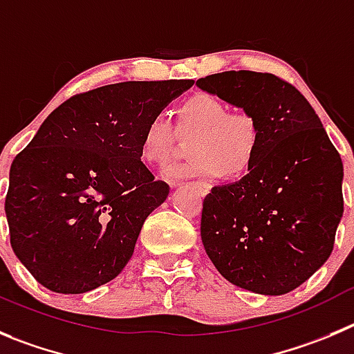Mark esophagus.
Here are the masks:
<instances>
[{"mask_svg": "<svg viewBox=\"0 0 354 354\" xmlns=\"http://www.w3.org/2000/svg\"><path fill=\"white\" fill-rule=\"evenodd\" d=\"M191 186L196 187L201 194H207L208 191H210V184L203 183V180H194V183H191Z\"/></svg>", "mask_w": 354, "mask_h": 354, "instance_id": "34e87169", "label": "esophagus"}]
</instances>
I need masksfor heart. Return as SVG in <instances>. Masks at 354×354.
<instances>
[{
    "instance_id": "obj_1",
    "label": "heart",
    "mask_w": 354,
    "mask_h": 354,
    "mask_svg": "<svg viewBox=\"0 0 354 354\" xmlns=\"http://www.w3.org/2000/svg\"><path fill=\"white\" fill-rule=\"evenodd\" d=\"M177 130L183 136L196 133L191 140L187 163L167 167L161 175L167 180L186 177H222L247 170L259 144V124L250 113L230 111L227 104L212 93L187 97L177 111ZM175 129L165 114L149 118L140 133V156L149 165H163L170 158Z\"/></svg>"
}]
</instances>
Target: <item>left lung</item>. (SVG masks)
Returning <instances> with one entry per match:
<instances>
[{
	"instance_id": "8db88e82",
	"label": "left lung",
	"mask_w": 354,
	"mask_h": 354,
	"mask_svg": "<svg viewBox=\"0 0 354 354\" xmlns=\"http://www.w3.org/2000/svg\"><path fill=\"white\" fill-rule=\"evenodd\" d=\"M196 85L259 124L248 174L212 187L203 200L207 255L236 287L262 295L292 292L334 250L344 212L341 154L306 97L274 74L225 71Z\"/></svg>"
}]
</instances>
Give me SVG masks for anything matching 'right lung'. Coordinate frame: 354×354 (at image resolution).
I'll use <instances>...</instances> for the list:
<instances>
[{
	"instance_id": "right-lung-1",
	"label": "right lung",
	"mask_w": 354,
	"mask_h": 354,
	"mask_svg": "<svg viewBox=\"0 0 354 354\" xmlns=\"http://www.w3.org/2000/svg\"><path fill=\"white\" fill-rule=\"evenodd\" d=\"M193 80L124 82L60 104L10 167V243L38 283L85 294L114 280L170 187L140 161L151 116Z\"/></svg>"
}]
</instances>
